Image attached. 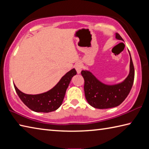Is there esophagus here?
I'll use <instances>...</instances> for the list:
<instances>
[{
    "label": "esophagus",
    "mask_w": 149,
    "mask_h": 149,
    "mask_svg": "<svg viewBox=\"0 0 149 149\" xmlns=\"http://www.w3.org/2000/svg\"><path fill=\"white\" fill-rule=\"evenodd\" d=\"M75 68L76 70L77 74H79L82 70V65L80 63H77V64H75Z\"/></svg>",
    "instance_id": "1"
}]
</instances>
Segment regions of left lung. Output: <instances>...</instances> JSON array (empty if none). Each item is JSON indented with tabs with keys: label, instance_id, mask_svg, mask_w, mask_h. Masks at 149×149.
<instances>
[{
	"label": "left lung",
	"instance_id": "left-lung-1",
	"mask_svg": "<svg viewBox=\"0 0 149 149\" xmlns=\"http://www.w3.org/2000/svg\"><path fill=\"white\" fill-rule=\"evenodd\" d=\"M116 39L123 41L118 33ZM130 56V72L122 82L114 85H107L99 81L89 70H82L81 74L85 80L84 91L88 103L95 108L106 109L119 106L129 95L134 81V66Z\"/></svg>",
	"mask_w": 149,
	"mask_h": 149
}]
</instances>
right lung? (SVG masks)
Here are the masks:
<instances>
[{
	"mask_svg": "<svg viewBox=\"0 0 149 149\" xmlns=\"http://www.w3.org/2000/svg\"><path fill=\"white\" fill-rule=\"evenodd\" d=\"M76 74L77 72L74 68L71 70L53 88L41 94L27 95L19 91L15 85L14 86L19 99L29 109L36 112H50L57 110L61 106L72 78Z\"/></svg>",
	"mask_w": 149,
	"mask_h": 149,
	"instance_id": "obj_1",
	"label": "right lung"
}]
</instances>
